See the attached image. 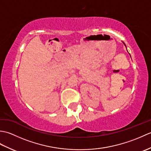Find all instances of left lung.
Masks as SVG:
<instances>
[{"mask_svg":"<svg viewBox=\"0 0 151 151\" xmlns=\"http://www.w3.org/2000/svg\"><path fill=\"white\" fill-rule=\"evenodd\" d=\"M123 44H124V46H125V47H127V46H126V45H125V44H124V42H123ZM130 57H131V56H130Z\"/></svg>","mask_w":151,"mask_h":151,"instance_id":"obj_1","label":"left lung"}]
</instances>
